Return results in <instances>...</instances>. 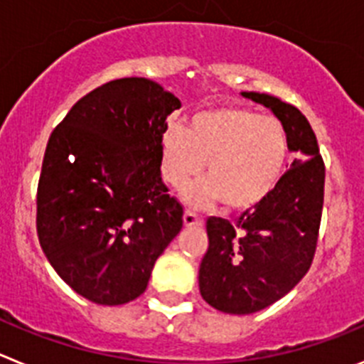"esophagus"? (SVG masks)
<instances>
[{
    "instance_id": "obj_1",
    "label": "esophagus",
    "mask_w": 364,
    "mask_h": 364,
    "mask_svg": "<svg viewBox=\"0 0 364 364\" xmlns=\"http://www.w3.org/2000/svg\"><path fill=\"white\" fill-rule=\"evenodd\" d=\"M202 224H204V220H202L200 217H197V215L193 213V211H184V226L186 228H191V226L200 228Z\"/></svg>"
}]
</instances>
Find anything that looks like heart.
Instances as JSON below:
<instances>
[{"instance_id":"1","label":"heart","mask_w":364,"mask_h":364,"mask_svg":"<svg viewBox=\"0 0 364 364\" xmlns=\"http://www.w3.org/2000/svg\"><path fill=\"white\" fill-rule=\"evenodd\" d=\"M288 136L275 118L237 105L202 109L189 127L169 125L160 140L164 178L175 189L202 184L188 193L193 205L218 200L230 210H250L279 186L288 162Z\"/></svg>"}]
</instances>
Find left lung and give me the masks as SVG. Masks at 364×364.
Here are the masks:
<instances>
[{
	"mask_svg": "<svg viewBox=\"0 0 364 364\" xmlns=\"http://www.w3.org/2000/svg\"><path fill=\"white\" fill-rule=\"evenodd\" d=\"M240 95L279 118L295 160L272 195L235 224L208 220L210 246L198 269V288L210 306L231 315L264 310L306 275L324 200V164L306 117L272 95Z\"/></svg>",
	"mask_w": 364,
	"mask_h": 364,
	"instance_id": "8db88e82",
	"label": "left lung"
}]
</instances>
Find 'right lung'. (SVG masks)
Here are the masks:
<instances>
[{
	"instance_id": "right-lung-1",
	"label": "right lung",
	"mask_w": 364,
	"mask_h": 364,
	"mask_svg": "<svg viewBox=\"0 0 364 364\" xmlns=\"http://www.w3.org/2000/svg\"><path fill=\"white\" fill-rule=\"evenodd\" d=\"M175 109L180 100L153 80H112L78 100L50 134L38 239L87 301L118 306L140 297L182 230V205L160 175V140Z\"/></svg>"
}]
</instances>
